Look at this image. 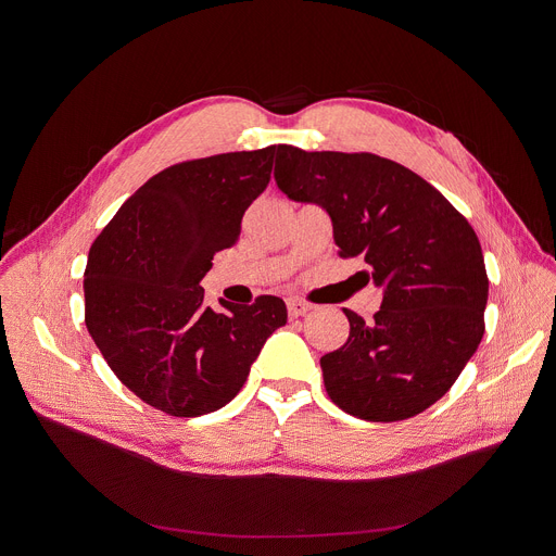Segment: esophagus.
Here are the masks:
<instances>
[{
    "label": "esophagus",
    "mask_w": 556,
    "mask_h": 556,
    "mask_svg": "<svg viewBox=\"0 0 556 556\" xmlns=\"http://www.w3.org/2000/svg\"><path fill=\"white\" fill-rule=\"evenodd\" d=\"M286 306H288V315H290V317H302V315H306V313L313 311V306L306 304V302H302V300H288Z\"/></svg>",
    "instance_id": "34e87169"
}]
</instances>
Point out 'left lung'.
Returning <instances> with one entry per match:
<instances>
[{
  "instance_id": "8db88e82",
  "label": "left lung",
  "mask_w": 556,
  "mask_h": 556,
  "mask_svg": "<svg viewBox=\"0 0 556 556\" xmlns=\"http://www.w3.org/2000/svg\"><path fill=\"white\" fill-rule=\"evenodd\" d=\"M275 182L327 212L340 256H358L363 281L383 293L371 323L344 308L349 338L319 358L331 401L365 421L424 413L484 333L489 279L473 227L417 173L371 153L279 146Z\"/></svg>"
}]
</instances>
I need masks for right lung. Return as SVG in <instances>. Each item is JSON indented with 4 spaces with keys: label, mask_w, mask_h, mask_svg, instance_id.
<instances>
[{
    "label": "right lung",
    "mask_w": 556,
    "mask_h": 556,
    "mask_svg": "<svg viewBox=\"0 0 556 556\" xmlns=\"http://www.w3.org/2000/svg\"><path fill=\"white\" fill-rule=\"evenodd\" d=\"M279 146L175 164L139 187L90 248L85 325L116 378L173 417H200L239 394L261 346L286 325L279 298L225 311L202 277L241 237Z\"/></svg>",
    "instance_id": "obj_1"
}]
</instances>
